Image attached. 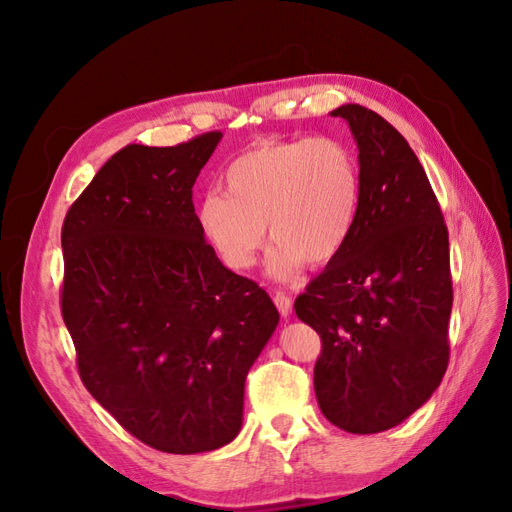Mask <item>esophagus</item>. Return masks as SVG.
Here are the masks:
<instances>
[{
    "instance_id": "obj_1",
    "label": "esophagus",
    "mask_w": 512,
    "mask_h": 512,
    "mask_svg": "<svg viewBox=\"0 0 512 512\" xmlns=\"http://www.w3.org/2000/svg\"><path fill=\"white\" fill-rule=\"evenodd\" d=\"M274 304H276V309H279V313L283 315V317H289V313H291V298L287 296V294H283V291H276L274 294Z\"/></svg>"
}]
</instances>
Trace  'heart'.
<instances>
[{"instance_id": "b5f03b06", "label": "heart", "mask_w": 512, "mask_h": 512, "mask_svg": "<svg viewBox=\"0 0 512 512\" xmlns=\"http://www.w3.org/2000/svg\"><path fill=\"white\" fill-rule=\"evenodd\" d=\"M223 188L197 208L214 253L236 272L253 268L268 229L270 274L296 281L306 261L326 266L352 240L362 171L352 145L337 137L261 141L231 160Z\"/></svg>"}]
</instances>
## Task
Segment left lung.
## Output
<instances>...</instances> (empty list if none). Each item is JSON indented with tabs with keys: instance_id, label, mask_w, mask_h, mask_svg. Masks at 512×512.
I'll return each mask as SVG.
<instances>
[{
	"instance_id": "8db88e82",
	"label": "left lung",
	"mask_w": 512,
	"mask_h": 512,
	"mask_svg": "<svg viewBox=\"0 0 512 512\" xmlns=\"http://www.w3.org/2000/svg\"><path fill=\"white\" fill-rule=\"evenodd\" d=\"M358 145L362 203L352 240L304 294L296 315L321 337L315 397L334 427L401 425L448 367V229L410 143L360 105L334 109Z\"/></svg>"
}]
</instances>
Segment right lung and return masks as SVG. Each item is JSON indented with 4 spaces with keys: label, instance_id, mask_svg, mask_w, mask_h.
<instances>
[{
    "label": "right lung",
    "instance_id": "1",
    "mask_svg": "<svg viewBox=\"0 0 512 512\" xmlns=\"http://www.w3.org/2000/svg\"><path fill=\"white\" fill-rule=\"evenodd\" d=\"M221 139L126 145L62 227V317L83 384L171 455L240 433L246 375L279 326L266 291L227 270L197 225L193 184Z\"/></svg>",
    "mask_w": 512,
    "mask_h": 512
}]
</instances>
